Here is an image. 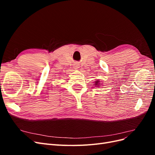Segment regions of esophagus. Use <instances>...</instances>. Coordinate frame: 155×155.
<instances>
[{"instance_id":"esophagus-1","label":"esophagus","mask_w":155,"mask_h":155,"mask_svg":"<svg viewBox=\"0 0 155 155\" xmlns=\"http://www.w3.org/2000/svg\"><path fill=\"white\" fill-rule=\"evenodd\" d=\"M79 67V65H78V64H76V65H75V66H74V68L75 69H78Z\"/></svg>"}]
</instances>
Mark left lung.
<instances>
[{"mask_svg":"<svg viewBox=\"0 0 155 155\" xmlns=\"http://www.w3.org/2000/svg\"><path fill=\"white\" fill-rule=\"evenodd\" d=\"M100 81H98V80L96 81V83H95V85H96V86H100Z\"/></svg>","mask_w":155,"mask_h":155,"instance_id":"obj_1","label":"left lung"}]
</instances>
